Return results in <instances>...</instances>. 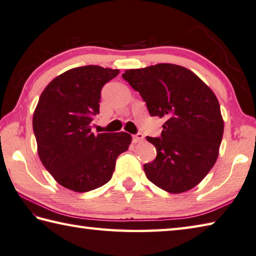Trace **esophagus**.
I'll return each instance as SVG.
<instances>
[{"label":"esophagus","mask_w":256,"mask_h":256,"mask_svg":"<svg viewBox=\"0 0 256 256\" xmlns=\"http://www.w3.org/2000/svg\"><path fill=\"white\" fill-rule=\"evenodd\" d=\"M132 138H133V142L134 143H138V142H142L144 140V136L142 133H138L135 135H132Z\"/></svg>","instance_id":"34e87169"}]
</instances>
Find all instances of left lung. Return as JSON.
I'll return each mask as SVG.
<instances>
[{"instance_id": "left-lung-1", "label": "left lung", "mask_w": 256, "mask_h": 256, "mask_svg": "<svg viewBox=\"0 0 256 256\" xmlns=\"http://www.w3.org/2000/svg\"><path fill=\"white\" fill-rule=\"evenodd\" d=\"M122 76L146 102L152 116L166 120L161 138H146L158 153L144 164L146 178L170 193L196 186L216 162L224 131L212 90L176 64L126 70Z\"/></svg>"}]
</instances>
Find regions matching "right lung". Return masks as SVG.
Segmentation results:
<instances>
[{"instance_id": "1", "label": "right lung", "mask_w": 256, "mask_h": 256, "mask_svg": "<svg viewBox=\"0 0 256 256\" xmlns=\"http://www.w3.org/2000/svg\"><path fill=\"white\" fill-rule=\"evenodd\" d=\"M118 70L86 65L68 70L44 88L33 114L42 164L55 181L74 192H88L111 180L115 162L128 148V133L91 132L100 113L101 90Z\"/></svg>"}]
</instances>
